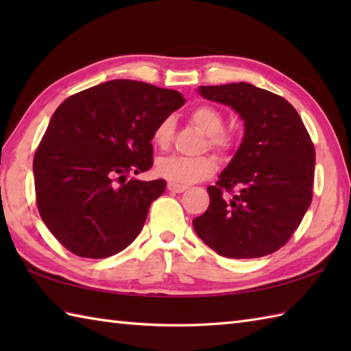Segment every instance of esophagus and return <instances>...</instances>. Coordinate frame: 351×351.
Instances as JSON below:
<instances>
[{
    "instance_id": "1",
    "label": "esophagus",
    "mask_w": 351,
    "mask_h": 351,
    "mask_svg": "<svg viewBox=\"0 0 351 351\" xmlns=\"http://www.w3.org/2000/svg\"><path fill=\"white\" fill-rule=\"evenodd\" d=\"M167 190L171 191V193H182L187 190V187L185 185H180V184H173V182H169L167 184Z\"/></svg>"
}]
</instances>
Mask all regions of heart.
<instances>
[{
    "label": "heart",
    "mask_w": 351,
    "mask_h": 351,
    "mask_svg": "<svg viewBox=\"0 0 351 351\" xmlns=\"http://www.w3.org/2000/svg\"><path fill=\"white\" fill-rule=\"evenodd\" d=\"M191 122L195 123L200 131L208 136V145L217 149L220 152H228L234 146V138L228 132L223 131L225 119L217 108L211 106H199L191 110ZM175 121L173 117H166L156 125L154 131V143L164 149L167 147L171 136H173ZM217 170V160L211 155L202 156H180L170 155L161 156L155 162V173L166 181L173 184H193L206 180Z\"/></svg>",
    "instance_id": "1"
}]
</instances>
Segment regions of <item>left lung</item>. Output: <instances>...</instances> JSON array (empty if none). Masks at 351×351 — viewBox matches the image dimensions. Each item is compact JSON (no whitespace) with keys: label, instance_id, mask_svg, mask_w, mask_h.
Segmentation results:
<instances>
[{"label":"left lung","instance_id":"8db88e82","mask_svg":"<svg viewBox=\"0 0 351 351\" xmlns=\"http://www.w3.org/2000/svg\"><path fill=\"white\" fill-rule=\"evenodd\" d=\"M197 90L235 110L244 137L219 181L206 189L210 206L193 228L221 256L270 255L285 245L312 202V140L295 108L279 95L249 83Z\"/></svg>","mask_w":351,"mask_h":351}]
</instances>
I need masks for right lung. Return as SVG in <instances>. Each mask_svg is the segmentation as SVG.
<instances>
[{"label":"right lung","instance_id":"obj_1","mask_svg":"<svg viewBox=\"0 0 351 351\" xmlns=\"http://www.w3.org/2000/svg\"><path fill=\"white\" fill-rule=\"evenodd\" d=\"M184 96L113 80L69 96L34 154L36 202L45 225L81 258H108L136 240L166 181L126 180L152 167L154 131Z\"/></svg>","mask_w":351,"mask_h":351}]
</instances>
